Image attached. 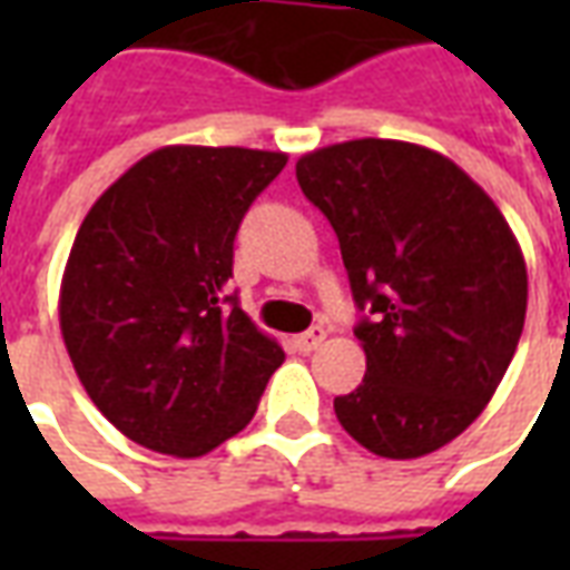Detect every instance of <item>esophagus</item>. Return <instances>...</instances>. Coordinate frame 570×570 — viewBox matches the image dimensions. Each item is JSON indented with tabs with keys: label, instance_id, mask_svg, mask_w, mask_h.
Wrapping results in <instances>:
<instances>
[{
	"label": "esophagus",
	"instance_id": "esophagus-1",
	"mask_svg": "<svg viewBox=\"0 0 570 570\" xmlns=\"http://www.w3.org/2000/svg\"><path fill=\"white\" fill-rule=\"evenodd\" d=\"M323 338H326V330L323 326H311L308 333L296 335V347L302 354H311V351H317L323 345Z\"/></svg>",
	"mask_w": 570,
	"mask_h": 570
}]
</instances>
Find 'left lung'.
<instances>
[{"label": "left lung", "mask_w": 570, "mask_h": 570, "mask_svg": "<svg viewBox=\"0 0 570 570\" xmlns=\"http://www.w3.org/2000/svg\"><path fill=\"white\" fill-rule=\"evenodd\" d=\"M296 179L335 228L366 311L354 326L366 375L335 396V419L382 458L436 452L489 406L515 354L519 240L458 164L415 142H335L302 155Z\"/></svg>", "instance_id": "8db88e82"}]
</instances>
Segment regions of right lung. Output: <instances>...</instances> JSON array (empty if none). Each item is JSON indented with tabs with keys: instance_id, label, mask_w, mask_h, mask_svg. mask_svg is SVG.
Returning a JSON list of instances; mask_svg holds the SVG:
<instances>
[{
	"instance_id": "add662e5",
	"label": "right lung",
	"mask_w": 570,
	"mask_h": 570,
	"mask_svg": "<svg viewBox=\"0 0 570 570\" xmlns=\"http://www.w3.org/2000/svg\"><path fill=\"white\" fill-rule=\"evenodd\" d=\"M284 151L164 146L85 216L60 284L79 382L128 440L200 458L256 415L284 351L228 293L235 235Z\"/></svg>"
}]
</instances>
